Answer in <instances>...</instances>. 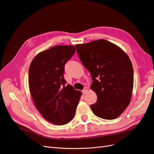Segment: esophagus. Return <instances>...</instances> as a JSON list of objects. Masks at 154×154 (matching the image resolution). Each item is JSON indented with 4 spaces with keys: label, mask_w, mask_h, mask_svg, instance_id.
<instances>
[{
    "label": "esophagus",
    "mask_w": 154,
    "mask_h": 154,
    "mask_svg": "<svg viewBox=\"0 0 154 154\" xmlns=\"http://www.w3.org/2000/svg\"><path fill=\"white\" fill-rule=\"evenodd\" d=\"M87 91H88V88L87 87H84L83 90L82 91V93L83 94H85L87 92Z\"/></svg>",
    "instance_id": "1"
}]
</instances>
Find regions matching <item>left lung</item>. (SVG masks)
Returning <instances> with one entry per match:
<instances>
[{
    "label": "left lung",
    "mask_w": 154,
    "mask_h": 154,
    "mask_svg": "<svg viewBox=\"0 0 154 154\" xmlns=\"http://www.w3.org/2000/svg\"><path fill=\"white\" fill-rule=\"evenodd\" d=\"M79 59L91 72V88L96 103L91 106L95 115L113 120L128 106L133 88L134 71L128 55L105 39L75 45Z\"/></svg>",
    "instance_id": "left-lung-1"
}]
</instances>
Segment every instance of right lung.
Here are the masks:
<instances>
[{
    "label": "right lung",
    "mask_w": 154,
    "mask_h": 154,
    "mask_svg": "<svg viewBox=\"0 0 154 154\" xmlns=\"http://www.w3.org/2000/svg\"><path fill=\"white\" fill-rule=\"evenodd\" d=\"M75 53L73 46H55L37 55L29 70V85L36 108L50 122L64 125L72 120L82 92L63 78L64 66Z\"/></svg>",
    "instance_id": "obj_1"
}]
</instances>
